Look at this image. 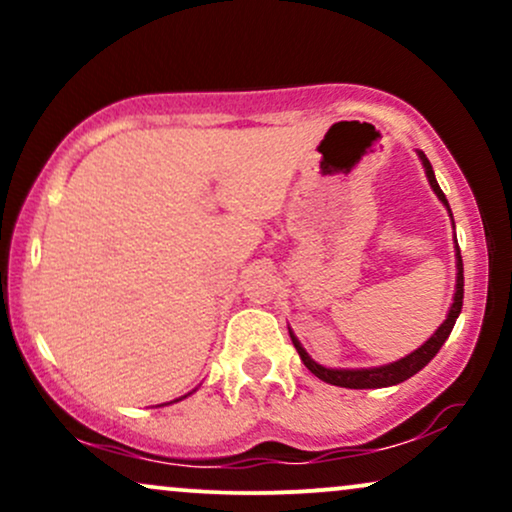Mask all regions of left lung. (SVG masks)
I'll return each mask as SVG.
<instances>
[{
    "instance_id": "1",
    "label": "left lung",
    "mask_w": 512,
    "mask_h": 512,
    "mask_svg": "<svg viewBox=\"0 0 512 512\" xmlns=\"http://www.w3.org/2000/svg\"><path fill=\"white\" fill-rule=\"evenodd\" d=\"M416 154H419L421 163H424L426 178H428V182H431L433 192H436L440 202L445 204V209L450 211L448 199H445L443 190H440V185H438L436 175H433V168H431V163H428L426 154H424V151H416ZM450 219H452V214H450ZM455 257H457V284H455V296H452L450 313H448V317H445L443 325H440L438 330L431 334V339H428L426 344H421L419 349L411 351L409 356L399 358V361H395V363H387V366H378V368H325V366H320V363H315L313 358L308 356V351H305L303 346H301V342H298L296 334L289 330L291 342H293V346H296L298 356H301V361L305 363V368H308L313 375H317V378H320V380H325V383L337 385V387H349V390H373V387L399 385V383H404V380H409L411 375L419 373V370L424 368L426 363L438 354L440 346L445 344V339L450 337L452 327H455L457 315H460V310H462L464 274H462L460 248H455Z\"/></svg>"
}]
</instances>
